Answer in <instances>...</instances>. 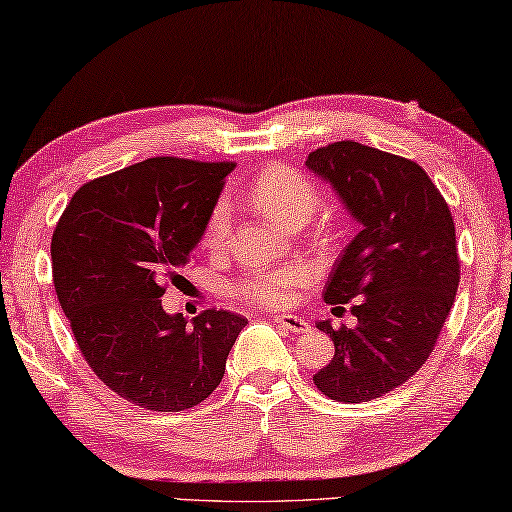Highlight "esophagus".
<instances>
[{
    "mask_svg": "<svg viewBox=\"0 0 512 512\" xmlns=\"http://www.w3.org/2000/svg\"><path fill=\"white\" fill-rule=\"evenodd\" d=\"M274 322L283 326V329L290 333L311 331V324H308V320H304V317H299V315H279V317H274Z\"/></svg>",
    "mask_w": 512,
    "mask_h": 512,
    "instance_id": "obj_1",
    "label": "esophagus"
}]
</instances>
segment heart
<instances>
[{
    "label": "heart",
    "mask_w": 512,
    "mask_h": 512,
    "mask_svg": "<svg viewBox=\"0 0 512 512\" xmlns=\"http://www.w3.org/2000/svg\"><path fill=\"white\" fill-rule=\"evenodd\" d=\"M249 204L272 222L299 229L320 204L317 183L292 165H270L251 179L247 188ZM231 233V206L224 199L211 208V215L201 231V247L206 251H222ZM308 279L304 265H283L274 270H256L236 283V295L258 308H281L295 301L297 290Z\"/></svg>",
    "instance_id": "1"
}]
</instances>
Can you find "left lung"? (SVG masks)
Returning a JSON list of instances; mask_svg holds the SVG:
<instances>
[{
    "label": "left lung",
    "instance_id": "1",
    "mask_svg": "<svg viewBox=\"0 0 512 512\" xmlns=\"http://www.w3.org/2000/svg\"><path fill=\"white\" fill-rule=\"evenodd\" d=\"M306 165L360 224L324 290L326 304L354 301L358 324L317 322L335 351L313 381L326 397L360 404L406 383L431 356L460 281L454 217L408 158L340 140L308 154Z\"/></svg>",
    "mask_w": 512,
    "mask_h": 512
}]
</instances>
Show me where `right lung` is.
Segmentation results:
<instances>
[{"mask_svg":"<svg viewBox=\"0 0 512 512\" xmlns=\"http://www.w3.org/2000/svg\"><path fill=\"white\" fill-rule=\"evenodd\" d=\"M236 163L149 158L81 186L52 236L54 288L90 370L131 404L179 413L220 385L247 320L208 308L167 315Z\"/></svg>","mask_w":512,"mask_h":512,"instance_id":"right-lung-1","label":"right lung"}]
</instances>
